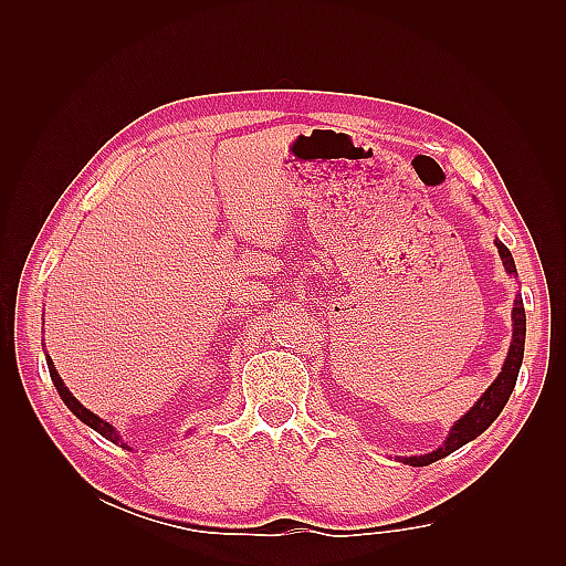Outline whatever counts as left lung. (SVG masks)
<instances>
[{
	"label": "left lung",
	"instance_id": "8db88e82",
	"mask_svg": "<svg viewBox=\"0 0 566 566\" xmlns=\"http://www.w3.org/2000/svg\"><path fill=\"white\" fill-rule=\"evenodd\" d=\"M495 245H499V252H501V260L505 264V269L510 273H515V260H512L510 250L501 243L495 241ZM512 328H515V333H512V345H510V352H507V358H505V366L501 370L499 378H495V382L484 391V397L479 399L465 416H462L455 424L453 430L449 434V439L443 441V447L427 453V455H413V458H401L406 465H413V468H422V465H432V462L447 458L449 453H453L455 449L465 447L468 441H472L474 437L482 434L486 427L499 418V413L503 410V406L507 403L512 389H515V382H517V375H520V366H522V356H524V335H526V314H524V304H522V295H517L515 300V306H512Z\"/></svg>",
	"mask_w": 566,
	"mask_h": 566
}]
</instances>
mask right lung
<instances>
[{
    "label": "right lung",
    "instance_id": "obj_1",
    "mask_svg": "<svg viewBox=\"0 0 566 566\" xmlns=\"http://www.w3.org/2000/svg\"><path fill=\"white\" fill-rule=\"evenodd\" d=\"M46 364H49V375H51V380H54V385H56V389H59V394H61V399L65 401V406L73 410V413L84 422V424H90V427H94V430L101 434V437H106V439H111L113 443H123L119 441V437L115 434V430H113V424H108L106 420H101L98 416H94L92 410H87L84 408L71 391H67V387L63 385V380L59 378V373H56V368H54V364H51V358H46ZM123 449H129L127 443H123Z\"/></svg>",
    "mask_w": 566,
    "mask_h": 566
}]
</instances>
